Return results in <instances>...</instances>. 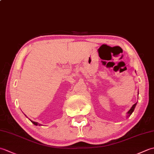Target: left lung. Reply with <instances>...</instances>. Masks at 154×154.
Instances as JSON below:
<instances>
[{
    "label": "left lung",
    "mask_w": 154,
    "mask_h": 154,
    "mask_svg": "<svg viewBox=\"0 0 154 154\" xmlns=\"http://www.w3.org/2000/svg\"><path fill=\"white\" fill-rule=\"evenodd\" d=\"M136 104H137V103H135L134 104H133V106L131 107V109H130L128 111L127 115H126V118H128V117L132 114V112H134V109H135V107H136Z\"/></svg>",
    "instance_id": "obj_1"
}]
</instances>
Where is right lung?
Returning a JSON list of instances; mask_svg holds the SVG:
<instances>
[{"mask_svg": "<svg viewBox=\"0 0 154 154\" xmlns=\"http://www.w3.org/2000/svg\"><path fill=\"white\" fill-rule=\"evenodd\" d=\"M30 121L31 122L33 123L34 125H35V126H42V124H39L38 122H34V121H32V120H30Z\"/></svg>", "mask_w": 154, "mask_h": 154, "instance_id": "obj_1", "label": "right lung"}]
</instances>
